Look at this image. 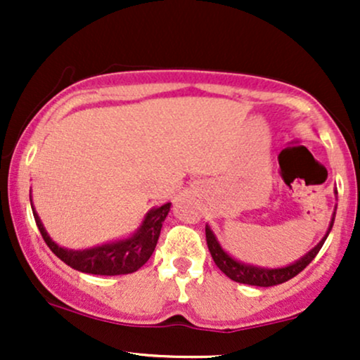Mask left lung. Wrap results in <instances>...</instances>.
<instances>
[{
	"label": "left lung",
	"mask_w": 360,
	"mask_h": 360,
	"mask_svg": "<svg viewBox=\"0 0 360 360\" xmlns=\"http://www.w3.org/2000/svg\"><path fill=\"white\" fill-rule=\"evenodd\" d=\"M333 220H335V213H333V218H332V223H330L328 232H326V235L321 238V242L318 243L315 249L309 250L303 259L296 260L295 264H291V266H288V267H281V269H264V267L247 266V264H242V262H238V260L232 259L225 250L221 249L220 243H218L217 238H214V235L210 226H206V243H208V250H210V254H212L214 264L218 266V269H220L223 274L229 276L230 279L235 281V283L250 284V286L269 288V286H276V284L286 283V281L292 279L295 276H298L300 272L303 271L304 267H307L308 264L316 257V254L320 252L321 245H323L326 240V237H328L330 230H332Z\"/></svg>",
	"instance_id": "left-lung-1"
}]
</instances>
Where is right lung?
<instances>
[{"label": "right lung", "instance_id": "1", "mask_svg": "<svg viewBox=\"0 0 360 360\" xmlns=\"http://www.w3.org/2000/svg\"><path fill=\"white\" fill-rule=\"evenodd\" d=\"M169 210H171V203H166L159 206V208L150 210V212L147 213L146 220L142 221V226L137 230V233L131 235L127 240L105 243V245L94 247V249L88 250L62 249V247L57 245L56 242L51 240V237L45 232L42 221H40L35 210L34 217L45 243H47L49 249H51L62 262L71 266L72 269L86 272V274L118 276L130 274V272L139 271L140 267L150 259L152 252H154L157 245V240H159L160 229H162V223L166 220Z\"/></svg>", "mask_w": 360, "mask_h": 360}]
</instances>
